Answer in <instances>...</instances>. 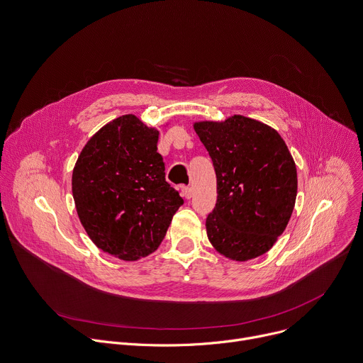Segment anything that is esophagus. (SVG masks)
Returning <instances> with one entry per match:
<instances>
[{
	"instance_id": "esophagus-1",
	"label": "esophagus",
	"mask_w": 363,
	"mask_h": 363,
	"mask_svg": "<svg viewBox=\"0 0 363 363\" xmlns=\"http://www.w3.org/2000/svg\"><path fill=\"white\" fill-rule=\"evenodd\" d=\"M194 195V189L191 186H182V196H185L186 199H191Z\"/></svg>"
}]
</instances>
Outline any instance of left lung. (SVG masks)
Wrapping results in <instances>:
<instances>
[{
  "instance_id": "obj_1",
  "label": "left lung",
  "mask_w": 363,
  "mask_h": 363,
  "mask_svg": "<svg viewBox=\"0 0 363 363\" xmlns=\"http://www.w3.org/2000/svg\"><path fill=\"white\" fill-rule=\"evenodd\" d=\"M194 129L217 175V203L205 223L211 244L235 262L267 252L286 230L297 195L287 145L273 128L240 115Z\"/></svg>"
}]
</instances>
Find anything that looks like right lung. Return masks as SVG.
<instances>
[{"label": "right lung", "mask_w": 363, "mask_h": 363, "mask_svg": "<svg viewBox=\"0 0 363 363\" xmlns=\"http://www.w3.org/2000/svg\"><path fill=\"white\" fill-rule=\"evenodd\" d=\"M158 135L123 115L90 138L73 169V198L86 233L122 260L157 250L184 203L165 179Z\"/></svg>", "instance_id": "add662e5"}]
</instances>
